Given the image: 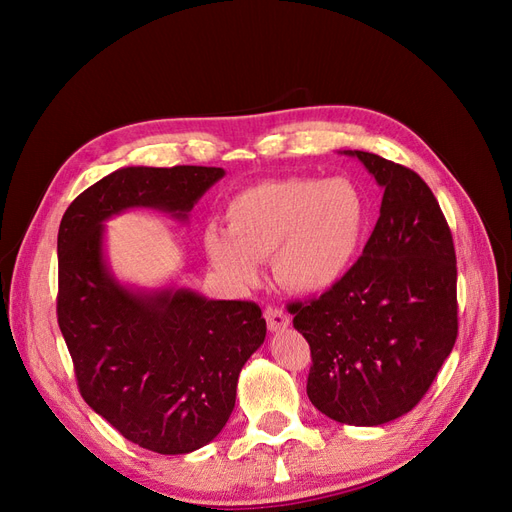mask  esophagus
<instances>
[{
  "label": "esophagus",
  "instance_id": "1",
  "mask_svg": "<svg viewBox=\"0 0 512 512\" xmlns=\"http://www.w3.org/2000/svg\"><path fill=\"white\" fill-rule=\"evenodd\" d=\"M265 320H267L269 331H284L288 324H290V318H288V314L284 312V309L273 307V305H269L265 309Z\"/></svg>",
  "mask_w": 512,
  "mask_h": 512
}]
</instances>
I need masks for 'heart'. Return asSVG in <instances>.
Segmentation results:
<instances>
[{
	"instance_id": "obj_1",
	"label": "heart",
	"mask_w": 512,
	"mask_h": 512,
	"mask_svg": "<svg viewBox=\"0 0 512 512\" xmlns=\"http://www.w3.org/2000/svg\"><path fill=\"white\" fill-rule=\"evenodd\" d=\"M367 226L365 198L344 177L269 179L230 198L226 230L209 226L205 250L215 271L237 286L254 284L258 262L273 258L284 288L318 294L348 275Z\"/></svg>"
}]
</instances>
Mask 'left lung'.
I'll return each mask as SVG.
<instances>
[{"mask_svg":"<svg viewBox=\"0 0 512 512\" xmlns=\"http://www.w3.org/2000/svg\"><path fill=\"white\" fill-rule=\"evenodd\" d=\"M346 153L384 188L380 218L344 280L288 312L312 350L309 401L337 423L374 427L410 412L455 346L457 258L438 200L414 170Z\"/></svg>","mask_w":512,"mask_h":512,"instance_id":"obj_1","label":"left lung"}]
</instances>
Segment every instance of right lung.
<instances>
[{
  "label": "right lung",
  "mask_w": 512,
  "mask_h": 512,
  "mask_svg": "<svg viewBox=\"0 0 512 512\" xmlns=\"http://www.w3.org/2000/svg\"><path fill=\"white\" fill-rule=\"evenodd\" d=\"M222 177L215 166L119 168L76 196L59 224L57 322L79 391L123 438L160 455L218 436L267 322L254 301L119 286L102 260V222L130 207L185 218Z\"/></svg>",
  "instance_id": "obj_1"
}]
</instances>
